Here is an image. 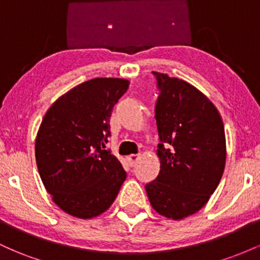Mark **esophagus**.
Instances as JSON below:
<instances>
[{"instance_id": "1", "label": "esophagus", "mask_w": 260, "mask_h": 260, "mask_svg": "<svg viewBox=\"0 0 260 260\" xmlns=\"http://www.w3.org/2000/svg\"><path fill=\"white\" fill-rule=\"evenodd\" d=\"M139 157H140L139 155H137V154H131L129 156L127 157V159H128V162H129V165H131V166H134V165H136L137 161L139 160Z\"/></svg>"}]
</instances>
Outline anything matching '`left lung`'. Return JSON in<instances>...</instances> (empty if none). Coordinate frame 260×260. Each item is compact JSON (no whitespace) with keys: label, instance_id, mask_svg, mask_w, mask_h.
<instances>
[{"label":"left lung","instance_id":"1","mask_svg":"<svg viewBox=\"0 0 260 260\" xmlns=\"http://www.w3.org/2000/svg\"><path fill=\"white\" fill-rule=\"evenodd\" d=\"M153 73L160 90L155 109L160 172L145 190L156 213L182 220L207 204L221 180L225 129L215 105L194 85Z\"/></svg>","mask_w":260,"mask_h":260}]
</instances>
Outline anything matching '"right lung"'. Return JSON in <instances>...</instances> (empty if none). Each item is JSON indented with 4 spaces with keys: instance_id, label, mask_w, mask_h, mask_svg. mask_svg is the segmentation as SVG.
I'll return each mask as SVG.
<instances>
[{
    "instance_id": "1",
    "label": "right lung",
    "mask_w": 260,
    "mask_h": 260,
    "mask_svg": "<svg viewBox=\"0 0 260 260\" xmlns=\"http://www.w3.org/2000/svg\"><path fill=\"white\" fill-rule=\"evenodd\" d=\"M129 86L123 78H94L58 98L45 113L35 159L45 189L57 207L78 219L99 216L112 205L127 175L104 150L115 104Z\"/></svg>"
}]
</instances>
